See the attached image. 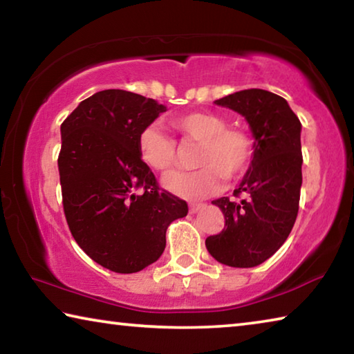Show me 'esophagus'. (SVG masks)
<instances>
[{
  "mask_svg": "<svg viewBox=\"0 0 354 354\" xmlns=\"http://www.w3.org/2000/svg\"><path fill=\"white\" fill-rule=\"evenodd\" d=\"M203 207H205V205H203V203H190V205H189V209H190L192 214L198 212L200 209H203Z\"/></svg>",
  "mask_w": 354,
  "mask_h": 354,
  "instance_id": "obj_1",
  "label": "esophagus"
}]
</instances>
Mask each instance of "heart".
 Masks as SVG:
<instances>
[{"mask_svg":"<svg viewBox=\"0 0 354 354\" xmlns=\"http://www.w3.org/2000/svg\"><path fill=\"white\" fill-rule=\"evenodd\" d=\"M171 128L184 142H198L194 171H175L164 178L167 190L185 200H201L218 192L223 178L236 181L253 160L254 140L242 128L227 127L223 115L195 111L170 120ZM137 148L143 162L158 171H169L178 164L175 140L159 127L147 124L137 137Z\"/></svg>","mask_w":354,"mask_h":354,"instance_id":"1","label":"heart"}]
</instances>
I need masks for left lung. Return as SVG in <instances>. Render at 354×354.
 I'll use <instances>...</instances> for the list:
<instances>
[{
    "label": "left lung",
    "mask_w": 354,
    "mask_h": 354,
    "mask_svg": "<svg viewBox=\"0 0 354 354\" xmlns=\"http://www.w3.org/2000/svg\"><path fill=\"white\" fill-rule=\"evenodd\" d=\"M215 104L247 118L254 137V156L232 201H212L225 215V227L206 239L214 259L248 268L267 261L289 237L297 220L301 189V123L287 101L262 88L227 95Z\"/></svg>",
    "instance_id": "8db88e82"
}]
</instances>
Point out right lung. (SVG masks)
<instances>
[{"label": "right lung", "mask_w": 354, "mask_h": 354, "mask_svg": "<svg viewBox=\"0 0 354 354\" xmlns=\"http://www.w3.org/2000/svg\"><path fill=\"white\" fill-rule=\"evenodd\" d=\"M165 106L109 88L84 100L61 124L57 165L71 236L91 259L115 273H136L164 253L173 220L187 203L159 187L137 137Z\"/></svg>", "instance_id": "1"}]
</instances>
